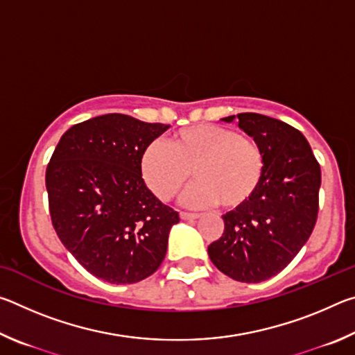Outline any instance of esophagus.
<instances>
[{
    "instance_id": "1",
    "label": "esophagus",
    "mask_w": 355,
    "mask_h": 355,
    "mask_svg": "<svg viewBox=\"0 0 355 355\" xmlns=\"http://www.w3.org/2000/svg\"><path fill=\"white\" fill-rule=\"evenodd\" d=\"M180 218H182L183 220H194L197 218H200V214L197 213H186V211H182L180 213Z\"/></svg>"
}]
</instances>
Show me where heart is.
Segmentation results:
<instances>
[{"instance_id": "obj_1", "label": "heart", "mask_w": 355, "mask_h": 355, "mask_svg": "<svg viewBox=\"0 0 355 355\" xmlns=\"http://www.w3.org/2000/svg\"><path fill=\"white\" fill-rule=\"evenodd\" d=\"M266 161L250 136L216 123H199L173 133L167 146L150 142L142 150L139 172L147 188L161 200H172L191 177L186 192L191 207L220 203L236 209L249 203L263 182Z\"/></svg>"}]
</instances>
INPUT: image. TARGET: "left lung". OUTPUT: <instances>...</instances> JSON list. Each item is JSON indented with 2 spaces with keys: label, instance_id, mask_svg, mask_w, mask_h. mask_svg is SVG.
I'll return each mask as SVG.
<instances>
[{
  "label": "left lung",
  "instance_id": "left-lung-1",
  "mask_svg": "<svg viewBox=\"0 0 355 355\" xmlns=\"http://www.w3.org/2000/svg\"><path fill=\"white\" fill-rule=\"evenodd\" d=\"M235 119L260 144L266 169L254 199L222 216L224 233L208 245V255L233 280L258 284L285 269L313 232L321 167L309 141L291 125L255 112L222 120Z\"/></svg>",
  "mask_w": 355,
  "mask_h": 355
}]
</instances>
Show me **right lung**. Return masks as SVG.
Returning a JSON list of instances; mask_svg holds the SVG:
<instances>
[{
    "instance_id": "right-lung-1",
    "label": "right lung",
    "mask_w": 355,
    "mask_h": 355,
    "mask_svg": "<svg viewBox=\"0 0 355 355\" xmlns=\"http://www.w3.org/2000/svg\"><path fill=\"white\" fill-rule=\"evenodd\" d=\"M169 127L105 114L69 128L53 152L45 173L53 227L95 277L136 284L164 260L180 216L144 183L139 158Z\"/></svg>"
}]
</instances>
